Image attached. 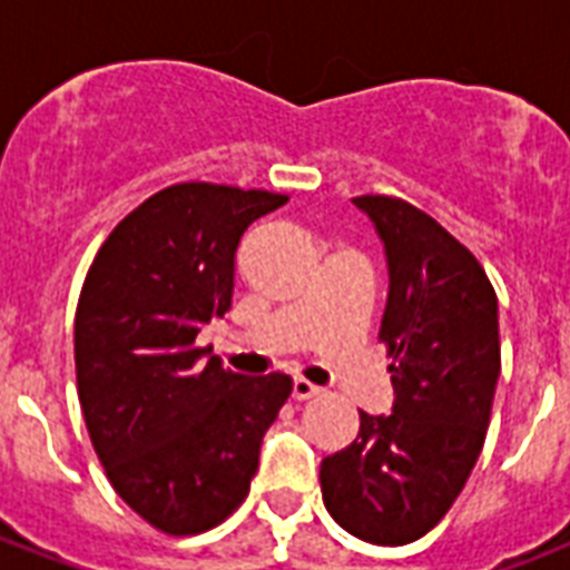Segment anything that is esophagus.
Returning <instances> with one entry per match:
<instances>
[{
  "label": "esophagus",
  "instance_id": "esophagus-1",
  "mask_svg": "<svg viewBox=\"0 0 570 570\" xmlns=\"http://www.w3.org/2000/svg\"><path fill=\"white\" fill-rule=\"evenodd\" d=\"M322 387H316V384H311L307 379H295L293 381V396L298 399V402H304V399H313L320 396Z\"/></svg>",
  "mask_w": 570,
  "mask_h": 570
}]
</instances>
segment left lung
Returning <instances> with one entry per match:
<instances>
[{
	"instance_id": "left-lung-1",
	"label": "left lung",
	"mask_w": 570,
	"mask_h": 570,
	"mask_svg": "<svg viewBox=\"0 0 570 570\" xmlns=\"http://www.w3.org/2000/svg\"><path fill=\"white\" fill-rule=\"evenodd\" d=\"M387 254L379 340L393 414H364L346 450L322 461V500L355 539L399 548L450 512L485 443L497 379V293L479 259L402 197L361 195Z\"/></svg>"
}]
</instances>
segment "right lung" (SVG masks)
I'll list each match as a JSON object with an SVG mask.
<instances>
[{"mask_svg": "<svg viewBox=\"0 0 570 570\" xmlns=\"http://www.w3.org/2000/svg\"><path fill=\"white\" fill-rule=\"evenodd\" d=\"M286 195L177 183L136 206L97 250L76 304V387L118 497L168 535L239 509L259 443L293 393L284 373L224 370L197 334L224 320L242 233Z\"/></svg>", "mask_w": 570, "mask_h": 570, "instance_id": "1", "label": "right lung"}]
</instances>
